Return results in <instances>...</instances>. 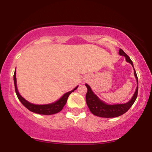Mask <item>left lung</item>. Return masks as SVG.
Here are the masks:
<instances>
[{
    "label": "left lung",
    "mask_w": 152,
    "mask_h": 152,
    "mask_svg": "<svg viewBox=\"0 0 152 152\" xmlns=\"http://www.w3.org/2000/svg\"><path fill=\"white\" fill-rule=\"evenodd\" d=\"M118 53L121 56H124L126 58V60L127 62H129L133 66V63H132V60H131L129 57L127 56V54L123 50L120 48L119 52ZM134 67V66H133ZM134 70V76H135L136 79H137V83H138V78L137 73H136L135 69ZM86 86L87 87V93L86 95V101L87 106H88V109L95 116H99V117H104V118H114L117 117V116H121V115L124 114L126 113L129 109H130L131 106L133 105L134 102L137 99V95H138V86L137 87L135 93H134L133 97L129 102L126 103V104H114V105H109L106 104L102 101H101L96 95L94 94L92 91L91 88L88 84H86Z\"/></svg>",
    "instance_id": "obj_1"
}]
</instances>
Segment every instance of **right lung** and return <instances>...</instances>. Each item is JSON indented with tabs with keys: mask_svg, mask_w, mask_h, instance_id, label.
Wrapping results in <instances>:
<instances>
[{
	"mask_svg": "<svg viewBox=\"0 0 152 152\" xmlns=\"http://www.w3.org/2000/svg\"><path fill=\"white\" fill-rule=\"evenodd\" d=\"M16 73H15V71L14 72V75H13V79H14V85H15V93H16L17 96L20 102L22 103V104L25 107L27 108L29 111H32V112L36 113V114H43V115H51L56 114V113H58L59 111H61L64 108V106H65V104L67 102V99L69 96L74 92L76 88H78L76 87L74 90L71 91L67 92L64 94V96L61 98L59 100L56 102L55 103H53V104H46V105H36V104H33L29 103L28 102L24 99L20 95L18 91V89H17V85H16Z\"/></svg>",
	"mask_w": 152,
	"mask_h": 152,
	"instance_id": "1",
	"label": "right lung"
}]
</instances>
